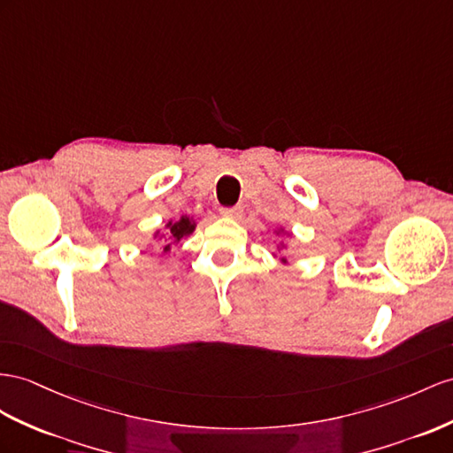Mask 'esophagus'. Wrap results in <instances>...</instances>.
Instances as JSON below:
<instances>
[{
  "label": "esophagus",
  "instance_id": "1",
  "mask_svg": "<svg viewBox=\"0 0 453 453\" xmlns=\"http://www.w3.org/2000/svg\"><path fill=\"white\" fill-rule=\"evenodd\" d=\"M219 214H222L224 218H234V219H239L241 214H242V208L241 206H224L219 208Z\"/></svg>",
  "mask_w": 453,
  "mask_h": 453
}]
</instances>
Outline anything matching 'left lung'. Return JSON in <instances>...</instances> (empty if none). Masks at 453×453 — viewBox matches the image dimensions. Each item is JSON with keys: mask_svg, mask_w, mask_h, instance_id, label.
<instances>
[{"mask_svg": "<svg viewBox=\"0 0 453 453\" xmlns=\"http://www.w3.org/2000/svg\"><path fill=\"white\" fill-rule=\"evenodd\" d=\"M281 247H283V245H281ZM281 247H280V249H281ZM281 262H287V260H285V258H281Z\"/></svg>", "mask_w": 453, "mask_h": 453, "instance_id": "8db88e82", "label": "left lung"}]
</instances>
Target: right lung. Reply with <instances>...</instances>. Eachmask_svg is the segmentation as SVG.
Here are the masks:
<instances>
[{
    "label": "right lung",
    "mask_w": 453,
    "mask_h": 453,
    "mask_svg": "<svg viewBox=\"0 0 453 453\" xmlns=\"http://www.w3.org/2000/svg\"><path fill=\"white\" fill-rule=\"evenodd\" d=\"M195 226H196L195 219L189 218V216H181L180 219H176V222H173V219H170V222L166 224V234H162V237H166V239L172 241V242H180L183 237H188V235L193 234ZM157 235H158V231L155 234V237H157ZM172 242H168V245L162 247V250L170 252Z\"/></svg>",
    "instance_id": "obj_1"
}]
</instances>
